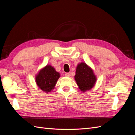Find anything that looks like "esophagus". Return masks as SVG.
<instances>
[{
    "mask_svg": "<svg viewBox=\"0 0 135 135\" xmlns=\"http://www.w3.org/2000/svg\"><path fill=\"white\" fill-rule=\"evenodd\" d=\"M65 75L66 76H68V77L70 76V73H66L65 74Z\"/></svg>",
    "mask_w": 135,
    "mask_h": 135,
    "instance_id": "1",
    "label": "esophagus"
}]
</instances>
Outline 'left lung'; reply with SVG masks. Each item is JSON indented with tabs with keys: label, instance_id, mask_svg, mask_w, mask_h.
<instances>
[{
	"label": "left lung",
	"instance_id": "1",
	"mask_svg": "<svg viewBox=\"0 0 135 135\" xmlns=\"http://www.w3.org/2000/svg\"><path fill=\"white\" fill-rule=\"evenodd\" d=\"M75 79L80 90L85 92L94 86L96 78L92 69L86 64L81 62L76 67Z\"/></svg>",
	"mask_w": 135,
	"mask_h": 135
}]
</instances>
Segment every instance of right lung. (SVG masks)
I'll use <instances>...</instances> for the list:
<instances>
[{"mask_svg": "<svg viewBox=\"0 0 135 135\" xmlns=\"http://www.w3.org/2000/svg\"><path fill=\"white\" fill-rule=\"evenodd\" d=\"M60 74L50 65H47L42 69L36 76V82L42 91L50 92L54 88Z\"/></svg>", "mask_w": 135, "mask_h": 135, "instance_id": "1", "label": "right lung"}]
</instances>
